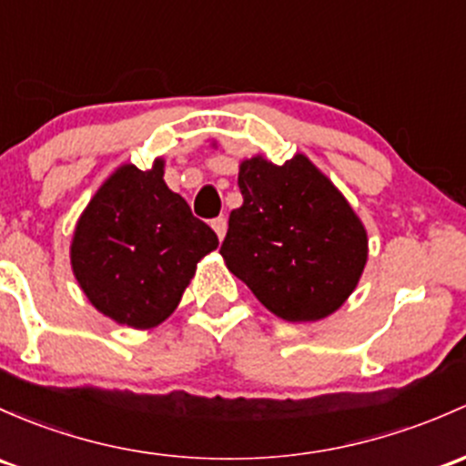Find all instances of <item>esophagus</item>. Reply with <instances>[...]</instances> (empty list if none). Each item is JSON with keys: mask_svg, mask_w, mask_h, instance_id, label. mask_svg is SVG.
I'll use <instances>...</instances> for the list:
<instances>
[{"mask_svg": "<svg viewBox=\"0 0 466 466\" xmlns=\"http://www.w3.org/2000/svg\"><path fill=\"white\" fill-rule=\"evenodd\" d=\"M212 228H214V232H217V237L220 238V241H223L225 232H228V220H225L223 217L214 218V220H212Z\"/></svg>", "mask_w": 466, "mask_h": 466, "instance_id": "obj_1", "label": "esophagus"}]
</instances>
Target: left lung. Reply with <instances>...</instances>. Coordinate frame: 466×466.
<instances>
[{"label":"left lung","instance_id":"1","mask_svg":"<svg viewBox=\"0 0 466 466\" xmlns=\"http://www.w3.org/2000/svg\"><path fill=\"white\" fill-rule=\"evenodd\" d=\"M241 208L229 214L220 254L234 277L281 319H326L344 306L369 258L366 228L346 196L308 156L238 165Z\"/></svg>","mask_w":466,"mask_h":466}]
</instances>
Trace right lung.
I'll use <instances>...</instances> for the list:
<instances>
[{
	"label": "right lung",
	"mask_w": 466,
	"mask_h": 466,
	"mask_svg": "<svg viewBox=\"0 0 466 466\" xmlns=\"http://www.w3.org/2000/svg\"><path fill=\"white\" fill-rule=\"evenodd\" d=\"M165 160L120 165L76 223L71 268L91 306L120 326L149 330L180 303L196 263L218 248L208 223L171 192Z\"/></svg>",
	"instance_id": "right-lung-1"
}]
</instances>
